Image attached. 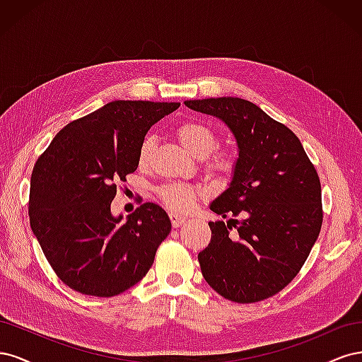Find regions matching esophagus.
<instances>
[{"label": "esophagus", "instance_id": "34e87169", "mask_svg": "<svg viewBox=\"0 0 362 362\" xmlns=\"http://www.w3.org/2000/svg\"><path fill=\"white\" fill-rule=\"evenodd\" d=\"M169 218H170V223L173 228H180L184 222H185V217L181 216V214H175V213H170L169 214Z\"/></svg>", "mask_w": 362, "mask_h": 362}]
</instances>
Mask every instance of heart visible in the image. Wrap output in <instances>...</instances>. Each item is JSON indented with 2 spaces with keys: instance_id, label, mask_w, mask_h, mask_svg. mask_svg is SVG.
I'll return each instance as SVG.
<instances>
[{
  "instance_id": "1",
  "label": "heart",
  "mask_w": 362,
  "mask_h": 362,
  "mask_svg": "<svg viewBox=\"0 0 362 362\" xmlns=\"http://www.w3.org/2000/svg\"><path fill=\"white\" fill-rule=\"evenodd\" d=\"M177 136L182 146L187 149L192 156L204 158L208 154H211L217 145V137L214 131L202 124V122H184L178 127ZM157 139L154 136H146L140 141V146L137 151V163L141 169H146L152 154H154ZM206 169L211 173H221L228 175L231 173L235 168V158L228 151H218L214 152L213 156L206 158ZM158 198L161 202L173 211H187L198 202L201 192L189 184L182 182H168L163 184L161 187L157 189Z\"/></svg>"
}]
</instances>
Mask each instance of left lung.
<instances>
[{"instance_id": "obj_1", "label": "left lung", "mask_w": 362, "mask_h": 362, "mask_svg": "<svg viewBox=\"0 0 362 362\" xmlns=\"http://www.w3.org/2000/svg\"><path fill=\"white\" fill-rule=\"evenodd\" d=\"M184 104L223 120L238 145L233 181L210 205L228 221L208 223L202 276L237 303L272 298L298 275L320 234L319 175L298 136L254 103L223 96Z\"/></svg>"}]
</instances>
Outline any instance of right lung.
Masks as SVG:
<instances>
[{
	"mask_svg": "<svg viewBox=\"0 0 362 362\" xmlns=\"http://www.w3.org/2000/svg\"><path fill=\"white\" fill-rule=\"evenodd\" d=\"M180 103L113 101L72 120L52 139L31 173L33 234L62 282L75 291L112 298L151 269L170 233L161 206L141 204L122 222L110 211L117 184L137 163L148 129Z\"/></svg>",
	"mask_w": 362,
	"mask_h": 362,
	"instance_id": "obj_1",
	"label": "right lung"
}]
</instances>
